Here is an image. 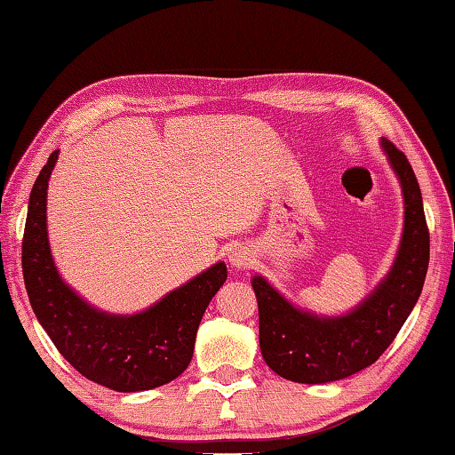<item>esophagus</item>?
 <instances>
[{"label": "esophagus", "mask_w": 455, "mask_h": 455, "mask_svg": "<svg viewBox=\"0 0 455 455\" xmlns=\"http://www.w3.org/2000/svg\"><path fill=\"white\" fill-rule=\"evenodd\" d=\"M253 263V253L243 245H237L229 251V265L235 269H247Z\"/></svg>", "instance_id": "obj_1"}]
</instances>
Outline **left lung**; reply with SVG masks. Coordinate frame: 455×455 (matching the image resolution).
<instances>
[{
    "mask_svg": "<svg viewBox=\"0 0 455 455\" xmlns=\"http://www.w3.org/2000/svg\"><path fill=\"white\" fill-rule=\"evenodd\" d=\"M382 148L404 194V231L392 269L379 287L347 315L316 316L289 303L261 275L251 279L259 307L263 361L283 379L324 384L374 364L422 293L430 261L422 192L404 152L384 139Z\"/></svg>",
    "mask_w": 455,
    "mask_h": 455,
    "instance_id": "obj_1",
    "label": "left lung"
}]
</instances>
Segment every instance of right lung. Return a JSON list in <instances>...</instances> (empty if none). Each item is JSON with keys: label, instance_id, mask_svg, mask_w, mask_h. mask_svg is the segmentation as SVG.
<instances>
[{"label": "right lung", "instance_id": "1", "mask_svg": "<svg viewBox=\"0 0 455 455\" xmlns=\"http://www.w3.org/2000/svg\"><path fill=\"white\" fill-rule=\"evenodd\" d=\"M59 150L33 184L21 247L25 289L37 321L59 353L84 379L116 392L158 388L182 374L212 297L228 279L216 263L136 315L91 307L59 275L47 237V186Z\"/></svg>", "mask_w": 455, "mask_h": 455}]
</instances>
